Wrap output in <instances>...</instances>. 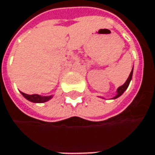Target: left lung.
<instances>
[{
    "mask_svg": "<svg viewBox=\"0 0 155 155\" xmlns=\"http://www.w3.org/2000/svg\"><path fill=\"white\" fill-rule=\"evenodd\" d=\"M132 73H133V68L132 69V72L130 73V75H129V77L128 79L126 80V81L124 83L122 86H120L117 89V94H116V96H114L113 98H111V99H116V98H117V97H119L120 96H122L123 95V93L127 89V87L129 86V84H130V82H131V81H132Z\"/></svg>",
    "mask_w": 155,
    "mask_h": 155,
    "instance_id": "8db88e82",
    "label": "left lung"
}]
</instances>
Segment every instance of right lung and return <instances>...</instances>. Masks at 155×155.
<instances>
[{
  "label": "right lung",
  "instance_id": "obj_1",
  "mask_svg": "<svg viewBox=\"0 0 155 155\" xmlns=\"http://www.w3.org/2000/svg\"><path fill=\"white\" fill-rule=\"evenodd\" d=\"M21 94L23 95V97H25L28 101L30 102H32V103H36V104H42V103H45L47 101L51 100L53 96H39L38 94H34V95H27L25 93H23L21 92Z\"/></svg>",
  "mask_w": 155,
  "mask_h": 155
}]
</instances>
